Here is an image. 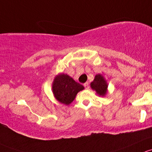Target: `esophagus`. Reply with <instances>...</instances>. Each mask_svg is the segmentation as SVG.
Segmentation results:
<instances>
[{
    "label": "esophagus",
    "mask_w": 152,
    "mask_h": 152,
    "mask_svg": "<svg viewBox=\"0 0 152 152\" xmlns=\"http://www.w3.org/2000/svg\"><path fill=\"white\" fill-rule=\"evenodd\" d=\"M83 86H84V87H85L86 89L89 88V85H88V83H84Z\"/></svg>",
    "instance_id": "esophagus-1"
}]
</instances>
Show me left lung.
Listing matches in <instances>:
<instances>
[{
  "label": "left lung",
  "mask_w": 152,
  "mask_h": 152,
  "mask_svg": "<svg viewBox=\"0 0 152 152\" xmlns=\"http://www.w3.org/2000/svg\"><path fill=\"white\" fill-rule=\"evenodd\" d=\"M107 83L102 75L98 74L95 76L93 82L91 83V88L96 91L99 96H104L107 92Z\"/></svg>",
  "instance_id": "left-lung-1"
}]
</instances>
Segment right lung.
Here are the masks:
<instances>
[{"mask_svg":"<svg viewBox=\"0 0 152 152\" xmlns=\"http://www.w3.org/2000/svg\"><path fill=\"white\" fill-rule=\"evenodd\" d=\"M52 89L55 98L59 102L69 105L74 101L77 94L83 90L84 87L68 75L62 73L55 77Z\"/></svg>","mask_w":152,"mask_h":152,"instance_id":"1","label":"right lung"}]
</instances>
